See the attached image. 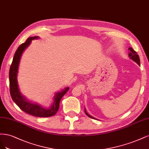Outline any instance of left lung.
Listing matches in <instances>:
<instances>
[{
  "label": "left lung",
  "mask_w": 149,
  "mask_h": 149,
  "mask_svg": "<svg viewBox=\"0 0 149 149\" xmlns=\"http://www.w3.org/2000/svg\"><path fill=\"white\" fill-rule=\"evenodd\" d=\"M128 49L129 50V51H130V52H129V57H130V58H131L132 60H133L134 62H136L138 65H140V59H139V55L137 54V52H136L135 51H134V50L131 47H129ZM85 113L86 114H87V116H88V117H90V118H92V119H95V118H93V117H92V116H90V115H89V114L87 113V111H86L85 109Z\"/></svg>",
  "instance_id": "1"
}]
</instances>
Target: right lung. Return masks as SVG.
<instances>
[{
	"mask_svg": "<svg viewBox=\"0 0 149 149\" xmlns=\"http://www.w3.org/2000/svg\"><path fill=\"white\" fill-rule=\"evenodd\" d=\"M39 38L38 36L30 37L25 42L18 47L15 55L13 56V61L9 70V81H10V92L13 101L22 111L32 116L36 117H50L56 114L59 108V103L62 97L69 90V87H66L55 94L53 102L48 108L42 107L40 105L32 103L22 95L18 88L17 81V74L20 63V58L23 51L27 48V47L31 44L32 40Z\"/></svg>",
	"mask_w": 149,
	"mask_h": 149,
	"instance_id": "add662e5",
	"label": "right lung"
}]
</instances>
